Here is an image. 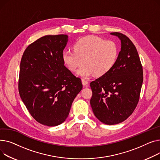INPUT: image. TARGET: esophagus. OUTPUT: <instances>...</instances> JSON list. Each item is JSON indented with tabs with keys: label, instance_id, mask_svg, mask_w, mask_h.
<instances>
[{
	"label": "esophagus",
	"instance_id": "esophagus-1",
	"mask_svg": "<svg viewBox=\"0 0 160 160\" xmlns=\"http://www.w3.org/2000/svg\"><path fill=\"white\" fill-rule=\"evenodd\" d=\"M82 84H83L84 86H87L88 84V82L87 80L82 79Z\"/></svg>",
	"mask_w": 160,
	"mask_h": 160
}]
</instances>
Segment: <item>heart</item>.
<instances>
[{"instance_id":"obj_1","label":"heart","mask_w":160,"mask_h":160,"mask_svg":"<svg viewBox=\"0 0 160 160\" xmlns=\"http://www.w3.org/2000/svg\"><path fill=\"white\" fill-rule=\"evenodd\" d=\"M73 50L62 52L64 64L72 72L78 71V76L88 78L94 74L101 77L114 68L119 55V46L112 40H105L97 36L83 37L76 42Z\"/></svg>"}]
</instances>
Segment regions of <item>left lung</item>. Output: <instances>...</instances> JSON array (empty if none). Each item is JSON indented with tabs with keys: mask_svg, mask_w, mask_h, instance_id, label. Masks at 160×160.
I'll return each mask as SVG.
<instances>
[{
	"mask_svg": "<svg viewBox=\"0 0 160 160\" xmlns=\"http://www.w3.org/2000/svg\"><path fill=\"white\" fill-rule=\"evenodd\" d=\"M119 37L121 51L114 68L90 82V105L102 123L112 125L126 120L133 113L139 99L143 80V68L136 46L125 35Z\"/></svg>",
	"mask_w": 160,
	"mask_h": 160,
	"instance_id": "left-lung-1",
	"label": "left lung"
}]
</instances>
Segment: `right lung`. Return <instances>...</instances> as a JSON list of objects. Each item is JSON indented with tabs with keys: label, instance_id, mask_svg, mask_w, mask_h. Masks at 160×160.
Instances as JSON below:
<instances>
[{
	"label": "right lung",
	"instance_id": "add662e5",
	"mask_svg": "<svg viewBox=\"0 0 160 160\" xmlns=\"http://www.w3.org/2000/svg\"><path fill=\"white\" fill-rule=\"evenodd\" d=\"M68 35H46L30 44L21 61L18 92L31 116L39 123L57 126L68 118L82 88L81 80L64 65Z\"/></svg>",
	"mask_w": 160,
	"mask_h": 160
}]
</instances>
